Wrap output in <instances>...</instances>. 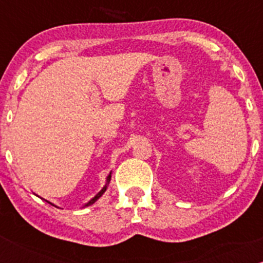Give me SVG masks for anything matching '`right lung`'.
Masks as SVG:
<instances>
[{
    "instance_id": "add662e5",
    "label": "right lung",
    "mask_w": 263,
    "mask_h": 263,
    "mask_svg": "<svg viewBox=\"0 0 263 263\" xmlns=\"http://www.w3.org/2000/svg\"><path fill=\"white\" fill-rule=\"evenodd\" d=\"M109 181H110V174H109V176H108V178H107V184H108V183H109ZM107 184H105V185H104V187H103V190H102V191H100V192H99V193H98V195H97V196H95V197H94V198H92V200H90V201H89V202H87V203H86V205H85V206H90V205H92V203H94V202H95V201H97V200H98V198H99V197H100V196H102V195H103V193H104V192H105V190H107Z\"/></svg>"
}]
</instances>
